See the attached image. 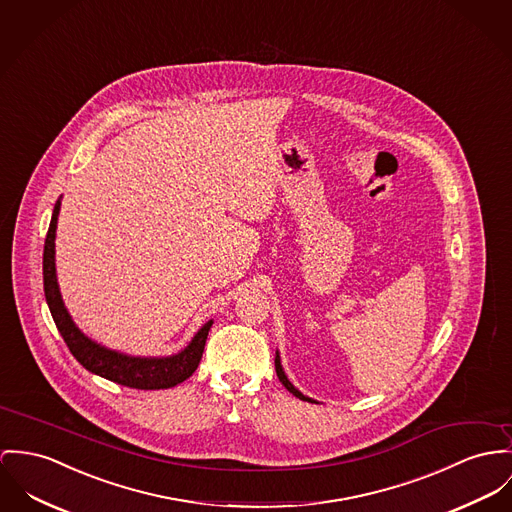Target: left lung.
<instances>
[{
    "label": "left lung",
    "mask_w": 512,
    "mask_h": 512,
    "mask_svg": "<svg viewBox=\"0 0 512 512\" xmlns=\"http://www.w3.org/2000/svg\"><path fill=\"white\" fill-rule=\"evenodd\" d=\"M275 368H276V376H278V380L284 384V388L290 392V394L296 395V397H300V399H304V401H312L310 397H306V395L300 394L290 382H288V378H286V374L282 372V366H280V358H278V354H276L275 358Z\"/></svg>",
    "instance_id": "obj_1"
}]
</instances>
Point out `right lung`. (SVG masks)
Here are the masks:
<instances>
[{"mask_svg":"<svg viewBox=\"0 0 512 512\" xmlns=\"http://www.w3.org/2000/svg\"><path fill=\"white\" fill-rule=\"evenodd\" d=\"M58 212H60V200L54 206L52 220L44 239V255H42L44 296L64 343L68 345L70 353L76 356L79 364L97 376H103L111 382H117L120 386L134 388V390H167L185 382L189 376H193L204 353V345H206V337L212 327V321H208L198 331L185 351L167 358H134V356L109 351L93 343L91 339H87L74 325L72 317L64 308L58 282H56L54 237H56Z\"/></svg>","mask_w":512,"mask_h":512,"instance_id":"right-lung-1","label":"right lung"}]
</instances>
